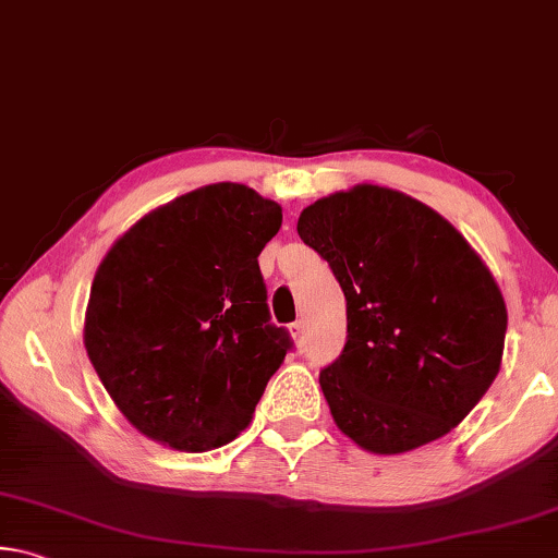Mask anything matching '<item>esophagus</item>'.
I'll list each match as a JSON object with an SVG mask.
<instances>
[{"mask_svg":"<svg viewBox=\"0 0 558 558\" xmlns=\"http://www.w3.org/2000/svg\"><path fill=\"white\" fill-rule=\"evenodd\" d=\"M288 332H290L292 339H295V342L300 344L302 339H305V325H302V323H292V325H288Z\"/></svg>","mask_w":558,"mask_h":558,"instance_id":"1","label":"esophagus"}]
</instances>
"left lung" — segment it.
Here are the masks:
<instances>
[{"label":"left lung","instance_id":"1","mask_svg":"<svg viewBox=\"0 0 558 558\" xmlns=\"http://www.w3.org/2000/svg\"><path fill=\"white\" fill-rule=\"evenodd\" d=\"M298 233L347 300V344L319 372L337 428L376 456L446 436L502 364L507 307L483 258L430 206L376 184L310 204Z\"/></svg>","mask_w":558,"mask_h":558}]
</instances>
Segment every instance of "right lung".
<instances>
[{
  "mask_svg": "<svg viewBox=\"0 0 558 558\" xmlns=\"http://www.w3.org/2000/svg\"><path fill=\"white\" fill-rule=\"evenodd\" d=\"M280 223L276 202L219 182L145 214L100 260L83 344L143 436L204 452L251 423L292 344L258 268Z\"/></svg>",
  "mask_w": 558,
  "mask_h": 558,
  "instance_id": "right-lung-1",
  "label": "right lung"
}]
</instances>
